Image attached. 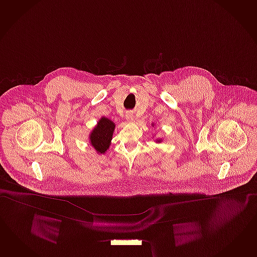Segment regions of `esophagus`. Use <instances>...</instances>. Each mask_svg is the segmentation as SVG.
Here are the masks:
<instances>
[{
  "mask_svg": "<svg viewBox=\"0 0 257 257\" xmlns=\"http://www.w3.org/2000/svg\"><path fill=\"white\" fill-rule=\"evenodd\" d=\"M126 120L128 122H132L134 120V114L132 111H127L125 115Z\"/></svg>",
  "mask_w": 257,
  "mask_h": 257,
  "instance_id": "1",
  "label": "esophagus"
}]
</instances>
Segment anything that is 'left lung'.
Instances as JSON below:
<instances>
[{
	"mask_svg": "<svg viewBox=\"0 0 257 257\" xmlns=\"http://www.w3.org/2000/svg\"><path fill=\"white\" fill-rule=\"evenodd\" d=\"M154 125V124H153ZM157 143H161L162 142V139H157Z\"/></svg>",
	"mask_w": 257,
	"mask_h": 257,
	"instance_id": "8db88e82",
	"label": "left lung"
}]
</instances>
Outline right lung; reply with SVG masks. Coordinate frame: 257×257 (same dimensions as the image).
Listing matches in <instances>:
<instances>
[{
    "label": "right lung",
    "mask_w": 257,
    "mask_h": 257,
    "mask_svg": "<svg viewBox=\"0 0 257 257\" xmlns=\"http://www.w3.org/2000/svg\"><path fill=\"white\" fill-rule=\"evenodd\" d=\"M115 123L107 118L102 117L96 126L91 132L89 139L90 144L94 147L98 154H105L111 144Z\"/></svg>",
    "instance_id": "obj_1"
}]
</instances>
